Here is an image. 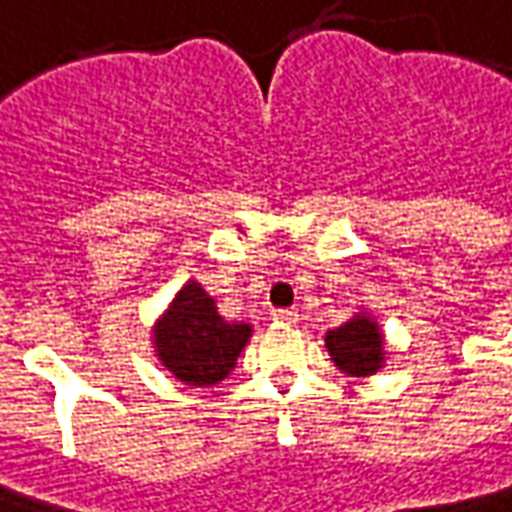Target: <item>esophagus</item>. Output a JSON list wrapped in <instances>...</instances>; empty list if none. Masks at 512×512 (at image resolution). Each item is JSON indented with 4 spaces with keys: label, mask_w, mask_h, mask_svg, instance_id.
Here are the masks:
<instances>
[{
    "label": "esophagus",
    "mask_w": 512,
    "mask_h": 512,
    "mask_svg": "<svg viewBox=\"0 0 512 512\" xmlns=\"http://www.w3.org/2000/svg\"><path fill=\"white\" fill-rule=\"evenodd\" d=\"M297 311L294 308H277V311H271V319L274 322H283V325H297Z\"/></svg>",
    "instance_id": "esophagus-1"
}]
</instances>
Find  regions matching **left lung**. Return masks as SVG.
<instances>
[{"instance_id":"left-lung-1","label":"left lung","mask_w":512,"mask_h":512,"mask_svg":"<svg viewBox=\"0 0 512 512\" xmlns=\"http://www.w3.org/2000/svg\"><path fill=\"white\" fill-rule=\"evenodd\" d=\"M328 353L336 361V367L350 375H373L384 361L381 333L378 325L367 316H356L344 322L342 328L328 330L325 336Z\"/></svg>"}]
</instances>
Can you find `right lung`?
<instances>
[{
	"label": "right lung",
	"mask_w": 512,
	"mask_h": 512,
	"mask_svg": "<svg viewBox=\"0 0 512 512\" xmlns=\"http://www.w3.org/2000/svg\"><path fill=\"white\" fill-rule=\"evenodd\" d=\"M249 336V325L224 322L210 294L190 283L179 291L156 328V353L179 381L190 387H212L232 373Z\"/></svg>",
	"instance_id": "1"
}]
</instances>
